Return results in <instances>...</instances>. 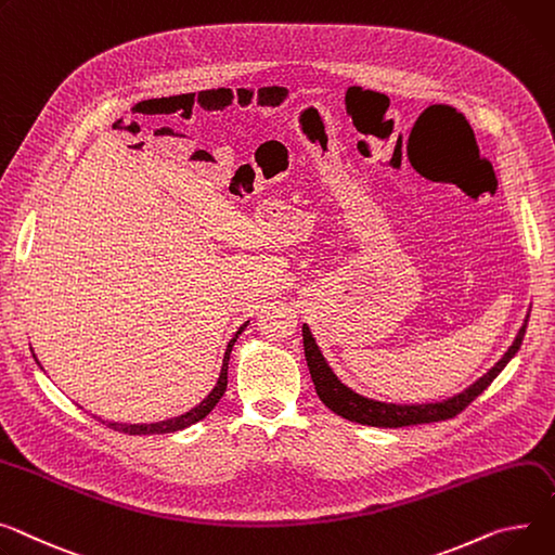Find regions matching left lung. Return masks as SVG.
I'll use <instances>...</instances> for the list:
<instances>
[{"mask_svg":"<svg viewBox=\"0 0 555 555\" xmlns=\"http://www.w3.org/2000/svg\"><path fill=\"white\" fill-rule=\"evenodd\" d=\"M527 321L529 319H525L518 337H515L511 348L504 352V357L491 367L485 377H479L464 392L449 397L444 401H435V403H411V405L409 403H386V401H375V399L357 395L346 384H341L335 373H332V367L323 359L308 325H304V350H306V361L310 367L317 395L332 413H337L344 420H350L357 424H365V426L399 428V426L441 422V420H451V417L460 415L477 395H482L491 386V382L504 371V365L515 357V352L520 350L525 332H527Z\"/></svg>","mask_w":555,"mask_h":555,"instance_id":"1","label":"left lung"}]
</instances>
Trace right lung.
<instances>
[{"label":"right lung","instance_id":"obj_1","mask_svg":"<svg viewBox=\"0 0 555 555\" xmlns=\"http://www.w3.org/2000/svg\"><path fill=\"white\" fill-rule=\"evenodd\" d=\"M245 327H247V323H243V325L236 330V335L230 339L228 350H225V357H223V367H220V375H218V382H216L214 390L196 405V409H192L190 413H184V415L165 420V422H156V424H118V422H102V424H106L108 428H114V430H118V433H129V435H163V433L182 430V428H188V426H192V424L205 420V417L214 411V405L220 401V397H223L225 390H228V363H230V354H232V348H234L238 335H241V332H243ZM35 361H37V359H35Z\"/></svg>","mask_w":555,"mask_h":555}]
</instances>
